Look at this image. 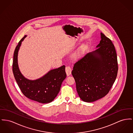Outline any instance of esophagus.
Here are the masks:
<instances>
[{
    "instance_id": "34e87169",
    "label": "esophagus",
    "mask_w": 133,
    "mask_h": 133,
    "mask_svg": "<svg viewBox=\"0 0 133 133\" xmlns=\"http://www.w3.org/2000/svg\"><path fill=\"white\" fill-rule=\"evenodd\" d=\"M65 72H66V74L68 76H70L71 75V69L70 66H66L65 67Z\"/></svg>"
}]
</instances>
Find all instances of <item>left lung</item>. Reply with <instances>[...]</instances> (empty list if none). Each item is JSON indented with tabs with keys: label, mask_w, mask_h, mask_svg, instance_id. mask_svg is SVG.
I'll return each mask as SVG.
<instances>
[{
	"label": "left lung",
	"mask_w": 133,
	"mask_h": 133,
	"mask_svg": "<svg viewBox=\"0 0 133 133\" xmlns=\"http://www.w3.org/2000/svg\"><path fill=\"white\" fill-rule=\"evenodd\" d=\"M97 49L87 53L74 64L71 74L80 98L91 102L104 97L115 82L118 65L112 41L101 33Z\"/></svg>",
	"instance_id": "obj_1"
}]
</instances>
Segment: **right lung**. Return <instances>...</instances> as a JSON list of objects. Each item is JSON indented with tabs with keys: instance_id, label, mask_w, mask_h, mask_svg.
Returning a JSON list of instances; mask_svg holds the SVG:
<instances>
[{
	"instance_id": "right-lung-1",
	"label": "right lung",
	"mask_w": 133,
	"mask_h": 133,
	"mask_svg": "<svg viewBox=\"0 0 133 133\" xmlns=\"http://www.w3.org/2000/svg\"><path fill=\"white\" fill-rule=\"evenodd\" d=\"M25 35L16 47L12 63V71L18 86L23 94L32 100L41 103L51 102L60 91L63 81L66 77L65 65L49 71L41 78L35 80L26 78L19 71L18 62V52Z\"/></svg>"
}]
</instances>
